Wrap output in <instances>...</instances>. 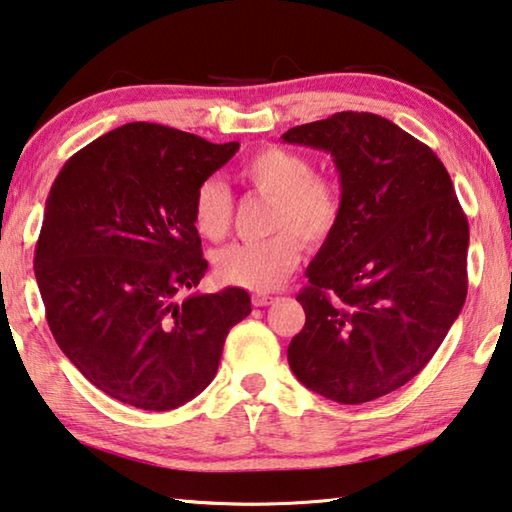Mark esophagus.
Returning <instances> with one entry per match:
<instances>
[{"label":"esophagus","instance_id":"34e87169","mask_svg":"<svg viewBox=\"0 0 512 512\" xmlns=\"http://www.w3.org/2000/svg\"><path fill=\"white\" fill-rule=\"evenodd\" d=\"M275 298L273 296H268V293H255L253 296V305L255 307H266V305H271Z\"/></svg>","mask_w":512,"mask_h":512}]
</instances>
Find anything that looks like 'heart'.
Returning a JSON list of instances; mask_svg holds the SVG:
<instances>
[{
    "label": "heart",
    "instance_id": "1",
    "mask_svg": "<svg viewBox=\"0 0 512 512\" xmlns=\"http://www.w3.org/2000/svg\"><path fill=\"white\" fill-rule=\"evenodd\" d=\"M244 183L259 194L273 196L268 228L277 230L259 241H237L216 253V275L225 284L266 291L280 284L302 257V239L320 246L341 223L343 198L339 187L314 176L307 155L266 146L241 167ZM232 194L219 178H207L196 187L192 223L210 241H221L232 225Z\"/></svg>",
    "mask_w": 512,
    "mask_h": 512
}]
</instances>
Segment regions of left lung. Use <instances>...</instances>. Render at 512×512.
<instances>
[{
  "label": "left lung",
  "instance_id": "8db88e82",
  "mask_svg": "<svg viewBox=\"0 0 512 512\" xmlns=\"http://www.w3.org/2000/svg\"><path fill=\"white\" fill-rule=\"evenodd\" d=\"M282 140L332 155L343 198L305 271L289 366L327 400H377L427 366L461 314L467 219L438 155L384 117L336 112Z\"/></svg>",
  "mask_w": 512,
  "mask_h": 512
}]
</instances>
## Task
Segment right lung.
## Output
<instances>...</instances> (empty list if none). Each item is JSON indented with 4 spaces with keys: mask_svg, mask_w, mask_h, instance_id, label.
I'll return each mask as SVG.
<instances>
[{
    "mask_svg": "<svg viewBox=\"0 0 512 512\" xmlns=\"http://www.w3.org/2000/svg\"><path fill=\"white\" fill-rule=\"evenodd\" d=\"M239 151L133 121L65 162L36 246V280L58 348L115 400L171 411L214 379L248 291L180 293L207 271L196 187Z\"/></svg>",
    "mask_w": 512,
    "mask_h": 512,
    "instance_id": "add662e5",
    "label": "right lung"
}]
</instances>
